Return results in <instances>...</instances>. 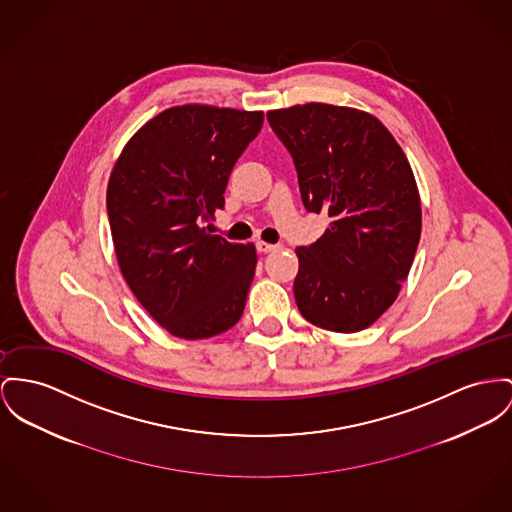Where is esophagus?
<instances>
[{"label": "esophagus", "instance_id": "34e87169", "mask_svg": "<svg viewBox=\"0 0 512 512\" xmlns=\"http://www.w3.org/2000/svg\"><path fill=\"white\" fill-rule=\"evenodd\" d=\"M256 248H258V252H262V254H266V252H272L277 248V244H270V242H264V240H258L256 242Z\"/></svg>", "mask_w": 512, "mask_h": 512}]
</instances>
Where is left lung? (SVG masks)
<instances>
[{
    "label": "left lung",
    "mask_w": 512,
    "mask_h": 512,
    "mask_svg": "<svg viewBox=\"0 0 512 512\" xmlns=\"http://www.w3.org/2000/svg\"><path fill=\"white\" fill-rule=\"evenodd\" d=\"M289 149L308 211L332 217L299 246L295 301L310 324L351 334L398 299L421 237V200L408 157L365 110L307 103L268 112Z\"/></svg>",
    "instance_id": "1"
}]
</instances>
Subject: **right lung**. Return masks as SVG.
<instances>
[{
  "label": "right lung",
  "instance_id": "right-lung-1",
  "mask_svg": "<svg viewBox=\"0 0 512 512\" xmlns=\"http://www.w3.org/2000/svg\"><path fill=\"white\" fill-rule=\"evenodd\" d=\"M262 122V110L172 106L130 137L110 172L106 209L120 272L176 338H211L242 316L256 246L211 235L204 223L225 204L231 171Z\"/></svg>",
  "mask_w": 512,
  "mask_h": 512
}]
</instances>
